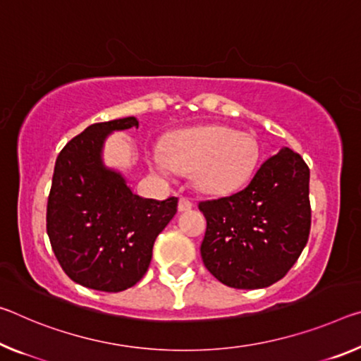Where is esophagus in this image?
<instances>
[{
    "mask_svg": "<svg viewBox=\"0 0 361 361\" xmlns=\"http://www.w3.org/2000/svg\"><path fill=\"white\" fill-rule=\"evenodd\" d=\"M190 209H192V202L190 201V199H188V197H180L178 210L180 212H185V210H190Z\"/></svg>",
    "mask_w": 361,
    "mask_h": 361,
    "instance_id": "esophagus-1",
    "label": "esophagus"
}]
</instances>
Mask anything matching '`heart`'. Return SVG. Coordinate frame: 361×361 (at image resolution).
I'll return each instance as SVG.
<instances>
[{
	"label": "heart",
	"mask_w": 361,
	"mask_h": 361,
	"mask_svg": "<svg viewBox=\"0 0 361 361\" xmlns=\"http://www.w3.org/2000/svg\"><path fill=\"white\" fill-rule=\"evenodd\" d=\"M259 157L260 147L252 135L214 125L176 131L165 142L164 154H151L149 164L164 175L171 169L192 173L199 191L225 196L250 180Z\"/></svg>",
	"instance_id": "heart-1"
}]
</instances>
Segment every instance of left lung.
Instances as JSON below:
<instances>
[{
    "mask_svg": "<svg viewBox=\"0 0 361 361\" xmlns=\"http://www.w3.org/2000/svg\"><path fill=\"white\" fill-rule=\"evenodd\" d=\"M310 169L289 147L260 165L244 190L199 202L207 220L202 262L220 283L260 289L286 276L308 241Z\"/></svg>",
    "mask_w": 361,
    "mask_h": 361,
    "instance_id": "1",
    "label": "left lung"
}]
</instances>
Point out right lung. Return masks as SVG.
Listing matches in <instances>:
<instances>
[{
  "mask_svg": "<svg viewBox=\"0 0 361 361\" xmlns=\"http://www.w3.org/2000/svg\"><path fill=\"white\" fill-rule=\"evenodd\" d=\"M138 128L125 117L93 123L62 147L48 196L47 231L62 270L85 288L120 293L145 276L159 233L173 219L178 197L145 199L101 151L109 133Z\"/></svg>",
  "mask_w": 361,
  "mask_h": 361,
  "instance_id": "add662e5",
  "label": "right lung"
}]
</instances>
